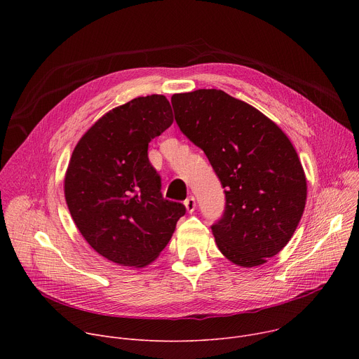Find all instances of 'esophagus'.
<instances>
[{
    "instance_id": "esophagus-1",
    "label": "esophagus",
    "mask_w": 359,
    "mask_h": 359,
    "mask_svg": "<svg viewBox=\"0 0 359 359\" xmlns=\"http://www.w3.org/2000/svg\"><path fill=\"white\" fill-rule=\"evenodd\" d=\"M184 206H186V209H187L189 213L194 212V209H196V198H194L193 196H189V197L184 200Z\"/></svg>"
}]
</instances>
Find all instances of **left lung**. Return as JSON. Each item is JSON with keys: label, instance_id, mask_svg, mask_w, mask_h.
I'll return each instance as SVG.
<instances>
[{"label": "left lung", "instance_id": "1", "mask_svg": "<svg viewBox=\"0 0 359 359\" xmlns=\"http://www.w3.org/2000/svg\"><path fill=\"white\" fill-rule=\"evenodd\" d=\"M182 133L208 156L226 194L212 224L219 250L241 267L280 252L305 208L306 180L285 133L260 111L219 89L172 96Z\"/></svg>", "mask_w": 359, "mask_h": 359}]
</instances>
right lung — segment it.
I'll list each match as a JSON object with an SVG mask.
<instances>
[{"instance_id":"add662e5","label":"right lung","mask_w":359,"mask_h":359,"mask_svg":"<svg viewBox=\"0 0 359 359\" xmlns=\"http://www.w3.org/2000/svg\"><path fill=\"white\" fill-rule=\"evenodd\" d=\"M173 123L163 95L139 96L102 116L78 142L65 176L69 213L89 245L125 267L166 247L186 208L162 194L149 142Z\"/></svg>"}]
</instances>
